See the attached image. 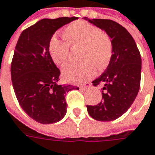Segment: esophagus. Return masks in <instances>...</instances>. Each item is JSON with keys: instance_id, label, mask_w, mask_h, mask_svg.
Wrapping results in <instances>:
<instances>
[{"instance_id": "esophagus-1", "label": "esophagus", "mask_w": 155, "mask_h": 155, "mask_svg": "<svg viewBox=\"0 0 155 155\" xmlns=\"http://www.w3.org/2000/svg\"><path fill=\"white\" fill-rule=\"evenodd\" d=\"M90 87H91V84H90V83H85L84 84H83V85L80 86V88L84 90L88 89V88H90Z\"/></svg>"}]
</instances>
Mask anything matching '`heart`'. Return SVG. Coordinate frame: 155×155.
Here are the masks:
<instances>
[{"label": "heart", "instance_id": "obj_1", "mask_svg": "<svg viewBox=\"0 0 155 155\" xmlns=\"http://www.w3.org/2000/svg\"><path fill=\"white\" fill-rule=\"evenodd\" d=\"M65 42L52 37L50 53L52 60L59 66L65 65L70 57V47L78 51L80 64H71L63 70L67 81L80 84L91 78L98 69H104L112 57V43L110 37L99 28L87 21H78L69 24L63 30Z\"/></svg>", "mask_w": 155, "mask_h": 155}]
</instances>
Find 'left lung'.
Here are the masks:
<instances>
[{"label":"left lung","instance_id":"8db88e82","mask_svg":"<svg viewBox=\"0 0 155 155\" xmlns=\"http://www.w3.org/2000/svg\"><path fill=\"white\" fill-rule=\"evenodd\" d=\"M84 19L104 30L112 41L111 61L104 73L92 82L94 86L104 84L103 100L97 105H86L92 119L112 121L127 111L139 92L140 54L133 36L118 22L108 19Z\"/></svg>","mask_w":155,"mask_h":155}]
</instances>
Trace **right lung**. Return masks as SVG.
Instances as JSON below:
<instances>
[{"label": "right lung", "instance_id": "obj_1", "mask_svg": "<svg viewBox=\"0 0 155 155\" xmlns=\"http://www.w3.org/2000/svg\"><path fill=\"white\" fill-rule=\"evenodd\" d=\"M77 17L43 19L24 29L11 63V79L21 107L38 123L52 124L66 114L65 94L78 87L58 84L60 71L50 54L51 37Z\"/></svg>", "mask_w": 155, "mask_h": 155}]
</instances>
